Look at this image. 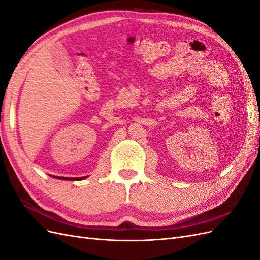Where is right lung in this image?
<instances>
[{"mask_svg": "<svg viewBox=\"0 0 260 260\" xmlns=\"http://www.w3.org/2000/svg\"><path fill=\"white\" fill-rule=\"evenodd\" d=\"M55 179H59V180H68V181H80L85 178H88V176L85 177H80V178H68V177H58V176H52Z\"/></svg>", "mask_w": 260, "mask_h": 260, "instance_id": "add662e5", "label": "right lung"}]
</instances>
